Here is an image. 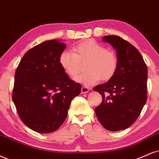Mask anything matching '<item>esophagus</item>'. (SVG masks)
Masks as SVG:
<instances>
[{
    "label": "esophagus",
    "instance_id": "obj_1",
    "mask_svg": "<svg viewBox=\"0 0 159 159\" xmlns=\"http://www.w3.org/2000/svg\"><path fill=\"white\" fill-rule=\"evenodd\" d=\"M90 90V89L88 87H81V93L83 94V93H87Z\"/></svg>",
    "mask_w": 159,
    "mask_h": 159
}]
</instances>
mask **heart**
Wrapping results in <instances>:
<instances>
[{
    "label": "heart",
    "instance_id": "obj_1",
    "mask_svg": "<svg viewBox=\"0 0 159 159\" xmlns=\"http://www.w3.org/2000/svg\"><path fill=\"white\" fill-rule=\"evenodd\" d=\"M75 52L64 51L59 56V64L67 75L74 78L81 68V62H87L86 71L75 78L85 87L98 84L101 79L108 81L117 71L118 58L114 52L94 41L80 43L74 48Z\"/></svg>",
    "mask_w": 159,
    "mask_h": 159
}]
</instances>
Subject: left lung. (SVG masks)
I'll return each instance as SVG.
<instances>
[{
	"instance_id": "8db88e82",
	"label": "left lung",
	"mask_w": 159,
	"mask_h": 159,
	"mask_svg": "<svg viewBox=\"0 0 159 159\" xmlns=\"http://www.w3.org/2000/svg\"><path fill=\"white\" fill-rule=\"evenodd\" d=\"M102 41L116 49L118 68L107 83L93 89L102 95L95 114L107 130H123L134 123L147 101V67L139 50L119 36L106 35Z\"/></svg>"
}]
</instances>
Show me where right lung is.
Here are the masks:
<instances>
[{
    "instance_id": "obj_1",
    "label": "right lung",
    "mask_w": 159,
    "mask_h": 159,
    "mask_svg": "<svg viewBox=\"0 0 159 159\" xmlns=\"http://www.w3.org/2000/svg\"><path fill=\"white\" fill-rule=\"evenodd\" d=\"M65 48L61 40L43 42L25 53L15 72L12 101L24 124L38 133L57 130L81 91L59 64Z\"/></svg>"
}]
</instances>
